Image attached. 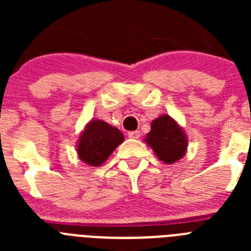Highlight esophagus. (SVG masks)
<instances>
[{"label":"esophagus","instance_id":"34e87169","mask_svg":"<svg viewBox=\"0 0 251 251\" xmlns=\"http://www.w3.org/2000/svg\"><path fill=\"white\" fill-rule=\"evenodd\" d=\"M128 137L132 139H138L141 137V133L138 130H132V132H128Z\"/></svg>","mask_w":251,"mask_h":251}]
</instances>
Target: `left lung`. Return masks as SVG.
Instances as JSON below:
<instances>
[{
    "label": "left lung",
    "instance_id": "obj_1",
    "mask_svg": "<svg viewBox=\"0 0 251 251\" xmlns=\"http://www.w3.org/2000/svg\"><path fill=\"white\" fill-rule=\"evenodd\" d=\"M157 157L166 163H174L185 154L187 141L178 124L168 115L154 119L146 138Z\"/></svg>",
    "mask_w": 251,
    "mask_h": 251
}]
</instances>
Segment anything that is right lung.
Masks as SVG:
<instances>
[{"label":"right lung","instance_id":"right-lung-1","mask_svg":"<svg viewBox=\"0 0 251 251\" xmlns=\"http://www.w3.org/2000/svg\"><path fill=\"white\" fill-rule=\"evenodd\" d=\"M123 139V134L115 127L103 121H92L81 134L77 154L88 165L99 166L105 162Z\"/></svg>","mask_w":251,"mask_h":251}]
</instances>
